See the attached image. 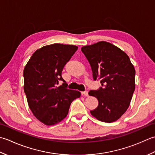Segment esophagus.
Wrapping results in <instances>:
<instances>
[{
	"mask_svg": "<svg viewBox=\"0 0 155 155\" xmlns=\"http://www.w3.org/2000/svg\"><path fill=\"white\" fill-rule=\"evenodd\" d=\"M81 94H82V95H84L85 96H89V95H88V91H82Z\"/></svg>",
	"mask_w": 155,
	"mask_h": 155,
	"instance_id": "esophagus-1",
	"label": "esophagus"
}]
</instances>
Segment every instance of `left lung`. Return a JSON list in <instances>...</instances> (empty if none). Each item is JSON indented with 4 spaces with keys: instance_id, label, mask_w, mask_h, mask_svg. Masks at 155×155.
<instances>
[{
    "instance_id": "1",
    "label": "left lung",
    "mask_w": 155,
    "mask_h": 155,
    "mask_svg": "<svg viewBox=\"0 0 155 155\" xmlns=\"http://www.w3.org/2000/svg\"><path fill=\"white\" fill-rule=\"evenodd\" d=\"M81 50L90 63L94 80L100 79L102 86L88 93L98 100L91 114L100 121L115 122L130 106L135 90L134 66L125 52L104 41L82 47Z\"/></svg>"
}]
</instances>
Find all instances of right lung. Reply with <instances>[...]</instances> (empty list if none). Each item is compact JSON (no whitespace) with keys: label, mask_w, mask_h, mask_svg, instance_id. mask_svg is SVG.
I'll use <instances>...</instances> for the list:
<instances>
[{"label":"right lung","mask_w":155,"mask_h":155,"mask_svg":"<svg viewBox=\"0 0 155 155\" xmlns=\"http://www.w3.org/2000/svg\"><path fill=\"white\" fill-rule=\"evenodd\" d=\"M73 45L54 43L36 50L23 71L24 91L33 115L47 126L55 125L67 116L72 101L81 93L69 90L61 77L65 65L77 51Z\"/></svg>","instance_id":"obj_1"}]
</instances>
